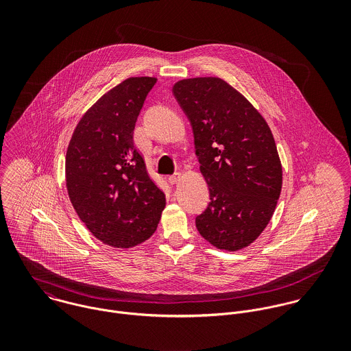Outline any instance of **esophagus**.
Masks as SVG:
<instances>
[{
    "mask_svg": "<svg viewBox=\"0 0 351 351\" xmlns=\"http://www.w3.org/2000/svg\"><path fill=\"white\" fill-rule=\"evenodd\" d=\"M180 180H181V174H180V173H176V174H173V176H170V177H169V182H170L171 185L178 184V182H180Z\"/></svg>",
    "mask_w": 351,
    "mask_h": 351,
    "instance_id": "esophagus-1",
    "label": "esophagus"
}]
</instances>
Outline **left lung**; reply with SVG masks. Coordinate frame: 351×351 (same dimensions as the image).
I'll list each match as a JSON object with an SVG mask.
<instances>
[{"label": "left lung", "instance_id": "obj_1", "mask_svg": "<svg viewBox=\"0 0 351 351\" xmlns=\"http://www.w3.org/2000/svg\"><path fill=\"white\" fill-rule=\"evenodd\" d=\"M191 120L210 202L196 217L201 237L219 250L250 246L269 224L282 188V166L263 116L217 77L174 84Z\"/></svg>", "mask_w": 351, "mask_h": 351}]
</instances>
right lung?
I'll use <instances>...</instances> for the list:
<instances>
[{
    "instance_id": "obj_1",
    "label": "right lung",
    "mask_w": 351,
    "mask_h": 351,
    "mask_svg": "<svg viewBox=\"0 0 351 351\" xmlns=\"http://www.w3.org/2000/svg\"><path fill=\"white\" fill-rule=\"evenodd\" d=\"M155 84V77H131L106 92L81 117L66 152L69 199L92 235L114 249L150 239L166 206L134 143Z\"/></svg>"
}]
</instances>
